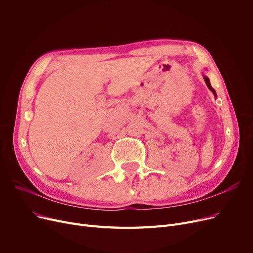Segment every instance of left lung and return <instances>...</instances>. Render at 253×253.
<instances>
[{"label": "left lung", "instance_id": "left-lung-1", "mask_svg": "<svg viewBox=\"0 0 253 253\" xmlns=\"http://www.w3.org/2000/svg\"><path fill=\"white\" fill-rule=\"evenodd\" d=\"M204 80H205V82H206V85L208 86V88H209V89H210V90H211L212 92H213V94H214V95L216 96V92H215V90H214L213 88H212V87H211V84H210V82H209V79H208L207 77H205V76H204Z\"/></svg>", "mask_w": 253, "mask_h": 253}]
</instances>
